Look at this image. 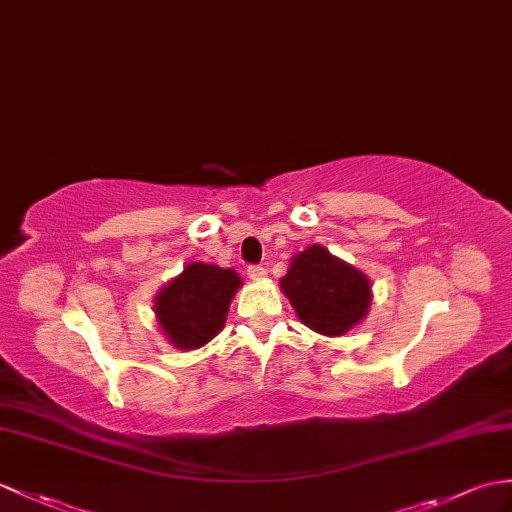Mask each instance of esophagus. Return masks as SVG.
Wrapping results in <instances>:
<instances>
[{"label": "esophagus", "mask_w": 512, "mask_h": 512, "mask_svg": "<svg viewBox=\"0 0 512 512\" xmlns=\"http://www.w3.org/2000/svg\"><path fill=\"white\" fill-rule=\"evenodd\" d=\"M246 272H248V277H251V279H264L266 277L264 266H248Z\"/></svg>", "instance_id": "esophagus-1"}]
</instances>
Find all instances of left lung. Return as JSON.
<instances>
[{
	"instance_id": "left-lung-1",
	"label": "left lung",
	"mask_w": 512,
	"mask_h": 512,
	"mask_svg": "<svg viewBox=\"0 0 512 512\" xmlns=\"http://www.w3.org/2000/svg\"><path fill=\"white\" fill-rule=\"evenodd\" d=\"M281 290L303 325L323 336H344L371 305V281L362 270L312 244L292 257Z\"/></svg>"
}]
</instances>
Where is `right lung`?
Masks as SVG:
<instances>
[{
  "label": "right lung",
  "mask_w": 512,
  "mask_h": 512,
  "mask_svg": "<svg viewBox=\"0 0 512 512\" xmlns=\"http://www.w3.org/2000/svg\"><path fill=\"white\" fill-rule=\"evenodd\" d=\"M242 279L231 268L194 261L154 296V314L168 340L181 351L207 344L227 320Z\"/></svg>",
  "instance_id": "1"
}]
</instances>
